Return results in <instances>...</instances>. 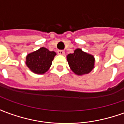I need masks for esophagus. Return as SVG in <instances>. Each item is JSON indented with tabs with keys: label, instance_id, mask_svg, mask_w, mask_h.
<instances>
[{
	"label": "esophagus",
	"instance_id": "obj_1",
	"mask_svg": "<svg viewBox=\"0 0 124 124\" xmlns=\"http://www.w3.org/2000/svg\"><path fill=\"white\" fill-rule=\"evenodd\" d=\"M58 54H60V55H64L65 52L64 50H58Z\"/></svg>",
	"mask_w": 124,
	"mask_h": 124
}]
</instances>
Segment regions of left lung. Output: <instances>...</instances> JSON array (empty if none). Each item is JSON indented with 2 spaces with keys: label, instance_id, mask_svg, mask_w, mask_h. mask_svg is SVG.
Masks as SVG:
<instances>
[{
  "label": "left lung",
  "instance_id": "obj_1",
  "mask_svg": "<svg viewBox=\"0 0 124 124\" xmlns=\"http://www.w3.org/2000/svg\"><path fill=\"white\" fill-rule=\"evenodd\" d=\"M67 61L73 72L82 76L88 74L93 70L95 58L91 54L82 51L80 48H77L74 53L68 55Z\"/></svg>",
  "mask_w": 124,
  "mask_h": 124
}]
</instances>
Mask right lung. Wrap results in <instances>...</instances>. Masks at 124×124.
<instances>
[{"instance_id": "right-lung-1", "label": "right lung", "mask_w": 124, "mask_h": 124, "mask_svg": "<svg viewBox=\"0 0 124 124\" xmlns=\"http://www.w3.org/2000/svg\"><path fill=\"white\" fill-rule=\"evenodd\" d=\"M56 55L55 52L42 47L26 56V64L32 72L43 74L49 70Z\"/></svg>"}]
</instances>
